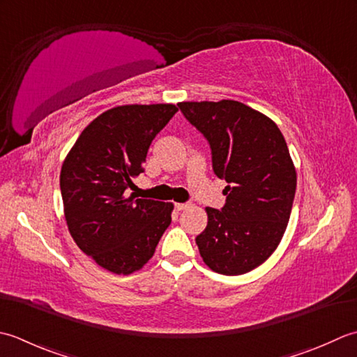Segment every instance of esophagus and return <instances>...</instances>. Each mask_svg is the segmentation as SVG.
Returning a JSON list of instances; mask_svg holds the SVG:
<instances>
[{"label":"esophagus","instance_id":"34e87169","mask_svg":"<svg viewBox=\"0 0 357 357\" xmlns=\"http://www.w3.org/2000/svg\"><path fill=\"white\" fill-rule=\"evenodd\" d=\"M189 208V203H176V209L177 211H185Z\"/></svg>","mask_w":357,"mask_h":357}]
</instances>
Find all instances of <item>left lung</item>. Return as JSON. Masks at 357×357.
<instances>
[{
  "mask_svg": "<svg viewBox=\"0 0 357 357\" xmlns=\"http://www.w3.org/2000/svg\"><path fill=\"white\" fill-rule=\"evenodd\" d=\"M186 120L206 137L217 177L227 180L222 211L205 208L195 237L203 261L225 275L264 264L285 234L296 194V168L285 138L265 114L234 100L181 101Z\"/></svg>",
  "mask_w": 357,
  "mask_h": 357,
  "instance_id": "8db88e82",
  "label": "left lung"
}]
</instances>
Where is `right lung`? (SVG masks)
Returning a JSON list of instances; mask_svg holds the SVG:
<instances>
[{"mask_svg":"<svg viewBox=\"0 0 357 357\" xmlns=\"http://www.w3.org/2000/svg\"><path fill=\"white\" fill-rule=\"evenodd\" d=\"M176 105H125L91 121L61 166L64 219L86 256L114 274L148 264L171 225L174 205L137 199L129 189L143 172L148 149Z\"/></svg>","mask_w":357,"mask_h":357,"instance_id":"right-lung-1","label":"right lung"}]
</instances>
